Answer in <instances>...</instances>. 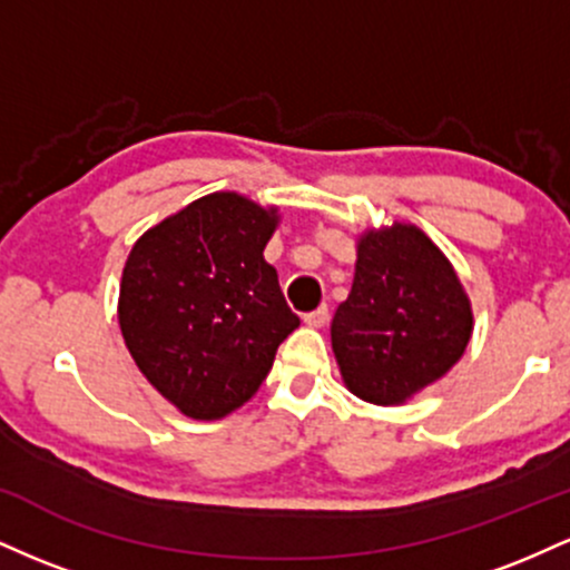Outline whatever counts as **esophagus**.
Wrapping results in <instances>:
<instances>
[{"mask_svg":"<svg viewBox=\"0 0 570 570\" xmlns=\"http://www.w3.org/2000/svg\"><path fill=\"white\" fill-rule=\"evenodd\" d=\"M326 318H330V307L322 305V307H316V311L305 313L303 322H305L307 326H324V324H326Z\"/></svg>","mask_w":570,"mask_h":570,"instance_id":"esophagus-1","label":"esophagus"}]
</instances>
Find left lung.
<instances>
[{
	"instance_id": "left-lung-1",
	"label": "left lung",
	"mask_w": 570,
	"mask_h": 570,
	"mask_svg": "<svg viewBox=\"0 0 570 570\" xmlns=\"http://www.w3.org/2000/svg\"><path fill=\"white\" fill-rule=\"evenodd\" d=\"M472 307L448 257L412 225L358 240L351 294L332 318L343 381L372 404H402L466 351Z\"/></svg>"
}]
</instances>
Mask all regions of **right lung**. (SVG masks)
Masks as SVG:
<instances>
[{"mask_svg":"<svg viewBox=\"0 0 570 570\" xmlns=\"http://www.w3.org/2000/svg\"><path fill=\"white\" fill-rule=\"evenodd\" d=\"M276 222V208L214 193L130 248L117 307L122 337L144 377L195 421L248 402L299 326L263 257Z\"/></svg>","mask_w":570,"mask_h":570,"instance_id":"right-lung-1","label":"right lung"}]
</instances>
